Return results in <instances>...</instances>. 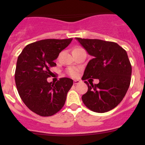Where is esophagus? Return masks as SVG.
Here are the masks:
<instances>
[{
    "label": "esophagus",
    "mask_w": 145,
    "mask_h": 145,
    "mask_svg": "<svg viewBox=\"0 0 145 145\" xmlns=\"http://www.w3.org/2000/svg\"><path fill=\"white\" fill-rule=\"evenodd\" d=\"M81 83V81H79V80H74V85H76V84H78V83Z\"/></svg>",
    "instance_id": "esophagus-1"
}]
</instances>
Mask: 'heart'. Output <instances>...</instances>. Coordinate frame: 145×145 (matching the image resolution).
Segmentation results:
<instances>
[{"label": "heart", "mask_w": 145, "mask_h": 145, "mask_svg": "<svg viewBox=\"0 0 145 145\" xmlns=\"http://www.w3.org/2000/svg\"><path fill=\"white\" fill-rule=\"evenodd\" d=\"M80 49H82V48H79V47H77V48H74V50H78ZM67 74L69 76H71L75 77L76 76L77 74H78V70L75 68H73V67H70V68H69L68 69H67Z\"/></svg>", "instance_id": "1"}]
</instances>
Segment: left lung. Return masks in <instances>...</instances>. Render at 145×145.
Listing matches in <instances>:
<instances>
[{
  "mask_svg": "<svg viewBox=\"0 0 145 145\" xmlns=\"http://www.w3.org/2000/svg\"><path fill=\"white\" fill-rule=\"evenodd\" d=\"M76 39L93 57L86 66L82 80L97 78L100 81L95 85L84 81L88 89L82 100L93 112H109L122 101L131 83L132 67L126 51L114 42Z\"/></svg>",
  "mask_w": 145,
  "mask_h": 145,
  "instance_id": "8db88e82",
  "label": "left lung"
}]
</instances>
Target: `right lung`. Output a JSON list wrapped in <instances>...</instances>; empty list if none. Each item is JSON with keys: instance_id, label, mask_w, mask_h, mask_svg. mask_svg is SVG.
<instances>
[{"instance_id": "right-lung-1", "label": "right lung", "mask_w": 145, "mask_h": 145, "mask_svg": "<svg viewBox=\"0 0 145 145\" xmlns=\"http://www.w3.org/2000/svg\"><path fill=\"white\" fill-rule=\"evenodd\" d=\"M73 39H45L27 45L18 57L14 79L18 93L30 110L41 116L57 113L64 105L73 80L61 78L48 83L54 60Z\"/></svg>"}]
</instances>
